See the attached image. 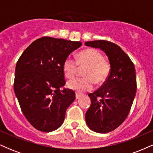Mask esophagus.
Masks as SVG:
<instances>
[{"mask_svg":"<svg viewBox=\"0 0 153 153\" xmlns=\"http://www.w3.org/2000/svg\"><path fill=\"white\" fill-rule=\"evenodd\" d=\"M80 96H81V94H78V93H75V97H76V99H78Z\"/></svg>","mask_w":153,"mask_h":153,"instance_id":"esophagus-1","label":"esophagus"}]
</instances>
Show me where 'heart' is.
<instances>
[{
	"label": "heart",
	"mask_w": 153,
	"mask_h": 153,
	"mask_svg": "<svg viewBox=\"0 0 153 153\" xmlns=\"http://www.w3.org/2000/svg\"><path fill=\"white\" fill-rule=\"evenodd\" d=\"M80 68L86 67L83 76L85 78L70 80L68 87L77 92L92 90L94 82L101 84L106 80L111 72L110 63L103 59L101 52L96 49H86L79 52L75 60L71 56L66 57L62 65V70L67 78H73Z\"/></svg>",
	"instance_id": "b5f03b06"
}]
</instances>
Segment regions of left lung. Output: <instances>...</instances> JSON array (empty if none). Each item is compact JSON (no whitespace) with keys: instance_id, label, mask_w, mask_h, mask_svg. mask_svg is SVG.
I'll return each mask as SVG.
<instances>
[{"instance_id":"left-lung-1","label":"left lung","mask_w":153,"mask_h":153,"mask_svg":"<svg viewBox=\"0 0 153 153\" xmlns=\"http://www.w3.org/2000/svg\"><path fill=\"white\" fill-rule=\"evenodd\" d=\"M85 45L103 50L111 65L106 81L97 91L88 94L91 104L85 113V122L94 131L109 132L120 126L130 111L137 91L134 65L114 43L97 40L86 42Z\"/></svg>"}]
</instances>
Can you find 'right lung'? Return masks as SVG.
<instances>
[{"mask_svg": "<svg viewBox=\"0 0 153 153\" xmlns=\"http://www.w3.org/2000/svg\"><path fill=\"white\" fill-rule=\"evenodd\" d=\"M81 45L43 36L33 42L17 61L14 92L23 114L35 129L50 132L64 122L75 94L71 89L60 90L66 83L62 65Z\"/></svg>", "mask_w": 153, "mask_h": 153, "instance_id": "obj_1", "label": "right lung"}]
</instances>
